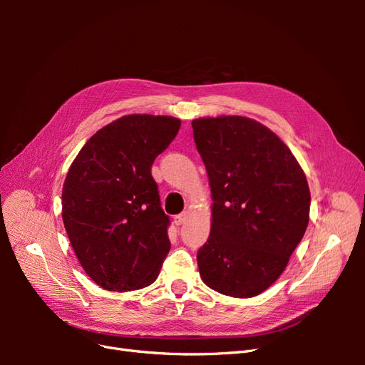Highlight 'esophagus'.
<instances>
[{
  "label": "esophagus",
  "mask_w": 365,
  "mask_h": 365,
  "mask_svg": "<svg viewBox=\"0 0 365 365\" xmlns=\"http://www.w3.org/2000/svg\"><path fill=\"white\" fill-rule=\"evenodd\" d=\"M185 219H187V213H180V215H176L175 217H173V224L175 225H182L184 222H185Z\"/></svg>",
  "instance_id": "esophagus-1"
}]
</instances>
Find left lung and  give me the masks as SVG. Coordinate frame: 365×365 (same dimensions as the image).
Wrapping results in <instances>:
<instances>
[{
	"label": "left lung",
	"mask_w": 365,
	"mask_h": 365,
	"mask_svg": "<svg viewBox=\"0 0 365 365\" xmlns=\"http://www.w3.org/2000/svg\"><path fill=\"white\" fill-rule=\"evenodd\" d=\"M212 187V231L197 250L204 283L250 298L280 277L309 222L311 193L289 148L240 115L192 121Z\"/></svg>",
	"instance_id": "8db88e82"
}]
</instances>
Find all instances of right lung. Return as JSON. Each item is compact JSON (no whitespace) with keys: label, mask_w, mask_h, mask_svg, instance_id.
<instances>
[{"label":"right lung","mask_w":365,"mask_h":365,"mask_svg":"<svg viewBox=\"0 0 365 365\" xmlns=\"http://www.w3.org/2000/svg\"><path fill=\"white\" fill-rule=\"evenodd\" d=\"M181 121L132 114L106 125L77 153L62 189V219L82 268L103 289L157 280L170 250L152 164Z\"/></svg>","instance_id":"1"}]
</instances>
